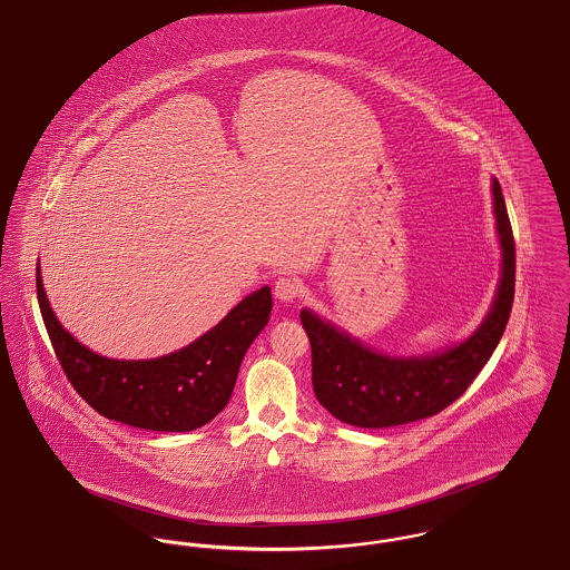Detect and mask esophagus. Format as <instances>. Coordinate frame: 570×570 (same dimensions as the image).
<instances>
[{
	"label": "esophagus",
	"mask_w": 570,
	"mask_h": 570,
	"mask_svg": "<svg viewBox=\"0 0 570 570\" xmlns=\"http://www.w3.org/2000/svg\"><path fill=\"white\" fill-rule=\"evenodd\" d=\"M301 293H303V288H301V284H298V279H295V277H279L275 282V286H273V295H275V298L284 301V303L297 301L301 297Z\"/></svg>",
	"instance_id": "obj_1"
}]
</instances>
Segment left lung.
<instances>
[{
	"mask_svg": "<svg viewBox=\"0 0 570 570\" xmlns=\"http://www.w3.org/2000/svg\"><path fill=\"white\" fill-rule=\"evenodd\" d=\"M502 273L481 326L458 346L423 356L374 353L354 337L301 309L312 346L314 395L340 421L356 428H393L434 416L451 406L495 351L515 297V239L498 179L491 184Z\"/></svg>",
	"mask_w": 570,
	"mask_h": 570,
	"instance_id": "8db88e82",
	"label": "left lung"
}]
</instances>
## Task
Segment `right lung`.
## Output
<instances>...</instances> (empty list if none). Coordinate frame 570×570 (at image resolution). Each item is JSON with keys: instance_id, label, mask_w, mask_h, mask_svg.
<instances>
[{"instance_id": "add662e5", "label": "right lung", "mask_w": 570, "mask_h": 570, "mask_svg": "<svg viewBox=\"0 0 570 570\" xmlns=\"http://www.w3.org/2000/svg\"><path fill=\"white\" fill-rule=\"evenodd\" d=\"M36 291L59 365L77 393L110 421L151 432H191L224 410L245 351L269 323L273 307L272 291L265 286L177 353L115 361L91 353L59 325L40 267H36Z\"/></svg>"}]
</instances>
